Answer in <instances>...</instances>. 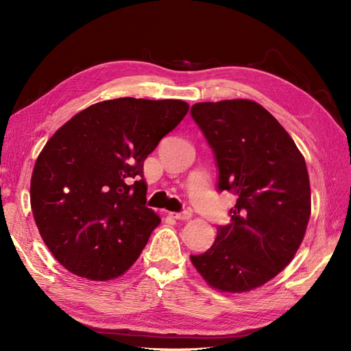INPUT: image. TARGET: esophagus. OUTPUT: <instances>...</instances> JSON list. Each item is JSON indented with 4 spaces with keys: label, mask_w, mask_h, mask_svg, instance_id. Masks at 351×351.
<instances>
[{
    "label": "esophagus",
    "mask_w": 351,
    "mask_h": 351,
    "mask_svg": "<svg viewBox=\"0 0 351 351\" xmlns=\"http://www.w3.org/2000/svg\"><path fill=\"white\" fill-rule=\"evenodd\" d=\"M169 215H171L172 218L182 219V221H185V219H189L192 217V213L189 210H185L182 213H169Z\"/></svg>",
    "instance_id": "34e87169"
}]
</instances>
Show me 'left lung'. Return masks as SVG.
<instances>
[{"mask_svg": "<svg viewBox=\"0 0 351 351\" xmlns=\"http://www.w3.org/2000/svg\"><path fill=\"white\" fill-rule=\"evenodd\" d=\"M215 156L218 191L237 195L231 223L191 262L223 292L262 287L289 265L311 215L309 176L295 141L250 99L198 102L191 108Z\"/></svg>", "mask_w": 351, "mask_h": 351, "instance_id": "left-lung-1", "label": "left lung"}]
</instances>
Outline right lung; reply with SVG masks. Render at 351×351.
Wrapping results in <instances>:
<instances>
[{
    "mask_svg": "<svg viewBox=\"0 0 351 351\" xmlns=\"http://www.w3.org/2000/svg\"><path fill=\"white\" fill-rule=\"evenodd\" d=\"M180 99L117 98L63 124L34 165L30 202L38 232L73 275L121 276L160 218L146 206L143 163L182 121Z\"/></svg>",
    "mask_w": 351,
    "mask_h": 351,
    "instance_id": "obj_1",
    "label": "right lung"
}]
</instances>
